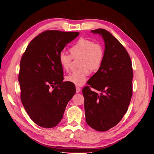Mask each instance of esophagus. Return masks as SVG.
Listing matches in <instances>:
<instances>
[{"mask_svg": "<svg viewBox=\"0 0 154 154\" xmlns=\"http://www.w3.org/2000/svg\"><path fill=\"white\" fill-rule=\"evenodd\" d=\"M80 87H78V86H76V92L78 93H79V92H80Z\"/></svg>", "mask_w": 154, "mask_h": 154, "instance_id": "34e87169", "label": "esophagus"}]
</instances>
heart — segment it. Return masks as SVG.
<instances>
[{
  "instance_id": "heart-1",
  "label": "heart",
  "mask_w": 154,
  "mask_h": 154,
  "mask_svg": "<svg viewBox=\"0 0 154 154\" xmlns=\"http://www.w3.org/2000/svg\"><path fill=\"white\" fill-rule=\"evenodd\" d=\"M70 54L61 52L59 62L65 71H69L72 59H79V69L67 76L65 80L77 86H82L86 82L92 71H97L102 67L104 60V51L102 45L93 41L80 38L70 48Z\"/></svg>"
}]
</instances>
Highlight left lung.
Instances as JSON below:
<instances>
[{"label":"left lung","instance_id":"1","mask_svg":"<svg viewBox=\"0 0 154 154\" xmlns=\"http://www.w3.org/2000/svg\"><path fill=\"white\" fill-rule=\"evenodd\" d=\"M91 32L102 36L105 51L102 67L82 89L85 120L94 130L106 131L117 125L126 113L133 94L134 74L130 56L117 38L105 29Z\"/></svg>","mask_w":154,"mask_h":154}]
</instances>
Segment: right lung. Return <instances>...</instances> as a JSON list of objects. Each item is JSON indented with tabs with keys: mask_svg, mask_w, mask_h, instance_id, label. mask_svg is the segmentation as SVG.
I'll return each instance as SVG.
<instances>
[{
	"mask_svg": "<svg viewBox=\"0 0 154 154\" xmlns=\"http://www.w3.org/2000/svg\"><path fill=\"white\" fill-rule=\"evenodd\" d=\"M79 34L44 31L30 41L22 56L18 78L20 100L29 117L41 127L57 126L76 93L75 85L63 82L59 55Z\"/></svg>",
	"mask_w": 154,
	"mask_h": 154,
	"instance_id": "obj_1",
	"label": "right lung"
}]
</instances>
